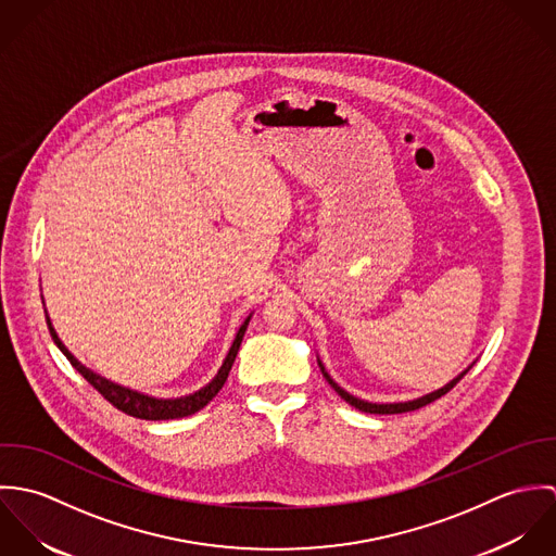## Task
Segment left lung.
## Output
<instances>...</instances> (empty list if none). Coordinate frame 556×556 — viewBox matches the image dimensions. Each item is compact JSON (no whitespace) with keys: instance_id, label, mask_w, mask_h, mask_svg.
Here are the masks:
<instances>
[{"instance_id":"1","label":"left lung","mask_w":556,"mask_h":556,"mask_svg":"<svg viewBox=\"0 0 556 556\" xmlns=\"http://www.w3.org/2000/svg\"><path fill=\"white\" fill-rule=\"evenodd\" d=\"M318 368H320V372H323V377H325V381L338 392V396L344 397L351 406H355V408H359V410H364V413H377V415H394V413H408V410H415V408H421V406H426V404H430V402H434V400H439L441 396H445L467 372H469V368L465 370V372H460L454 381H450L445 388H441V390H437V392H432V394H426V396L415 397V400H408V402H394V404H375V402H366V400H359V397L351 396L349 392H344L329 375H327V370H325V366L318 362Z\"/></svg>"}]
</instances>
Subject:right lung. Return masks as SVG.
Returning a JSON list of instances; mask_svg holds the SVG:
<instances>
[{
  "instance_id": "obj_1",
  "label": "right lung",
  "mask_w": 556,
  "mask_h": 556,
  "mask_svg": "<svg viewBox=\"0 0 556 556\" xmlns=\"http://www.w3.org/2000/svg\"><path fill=\"white\" fill-rule=\"evenodd\" d=\"M248 320H250V317L241 323L238 336H236V340H233V344H231V349H229V353H227V359H225V364L220 366L218 375L214 377V381H212L210 386H205L203 390H199V392H194V394H190V396L162 400V397L146 396V394L132 392V390H128V388H122V386H117V383H113V381H106L104 377L91 372L89 368H85L79 359L64 346V342L58 338V333H55L51 320L47 318L49 331H51L55 344L60 346V351L68 357V362L75 366V370L83 375V379H85L93 390H98V392L104 396V400H109V402H111L115 408H119L122 413L132 415V417H139V419H152V421L188 417V415L201 410L212 397L216 396V394L223 390V386H225V381H227V377H229V372H231V366H233V362H236V355H238L239 344H241V340H243Z\"/></svg>"
}]
</instances>
